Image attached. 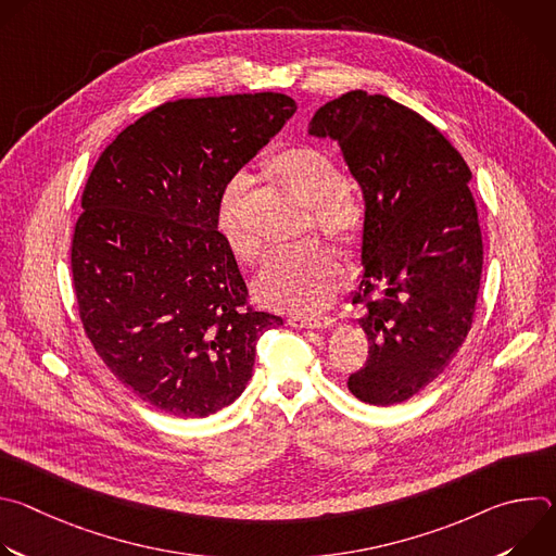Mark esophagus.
I'll return each instance as SVG.
<instances>
[{"mask_svg":"<svg viewBox=\"0 0 556 556\" xmlns=\"http://www.w3.org/2000/svg\"><path fill=\"white\" fill-rule=\"evenodd\" d=\"M334 324L332 316H288L290 328H330Z\"/></svg>","mask_w":556,"mask_h":556,"instance_id":"1","label":"esophagus"}]
</instances>
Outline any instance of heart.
Here are the masks:
<instances>
[{"label":"heart","mask_w":556,"mask_h":556,"mask_svg":"<svg viewBox=\"0 0 556 556\" xmlns=\"http://www.w3.org/2000/svg\"><path fill=\"white\" fill-rule=\"evenodd\" d=\"M264 172L286 193L309 206L312 228L345 247L358 240L365 208L341 185L343 176L328 153L314 147H288L268 157ZM242 193V178H235L224 187L217 200L215 226L232 257L240 264H253L260 255V244L244 226ZM339 273V255L330 247L307 242L270 257L253 281V294L266 307L312 314L330 303Z\"/></svg>","instance_id":"obj_1"}]
</instances>
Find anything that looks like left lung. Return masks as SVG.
<instances>
[{"mask_svg": "<svg viewBox=\"0 0 556 556\" xmlns=\"http://www.w3.org/2000/svg\"><path fill=\"white\" fill-rule=\"evenodd\" d=\"M309 136L339 142L361 185L365 367L348 380L367 405H395L433 382L462 348L480 292L484 247L470 169L418 112L348 92L316 110Z\"/></svg>", "mask_w": 556, "mask_h": 556, "instance_id": "8db88e82", "label": "left lung"}]
</instances>
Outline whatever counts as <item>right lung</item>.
Masks as SVG:
<instances>
[{"label":"right lung","mask_w":556,"mask_h":556,"mask_svg":"<svg viewBox=\"0 0 556 556\" xmlns=\"http://www.w3.org/2000/svg\"><path fill=\"white\" fill-rule=\"evenodd\" d=\"M296 112L277 92L180 99L101 153L72 237V279L97 354L140 401L206 418L247 389L281 316L249 288L215 226L217 200Z\"/></svg>","instance_id":"add662e5"}]
</instances>
